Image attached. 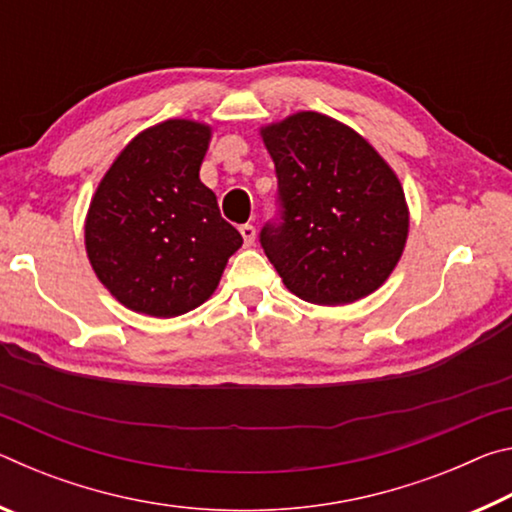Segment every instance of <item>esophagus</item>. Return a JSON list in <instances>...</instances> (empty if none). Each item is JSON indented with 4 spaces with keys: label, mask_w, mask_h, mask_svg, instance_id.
<instances>
[{
    "label": "esophagus",
    "mask_w": 512,
    "mask_h": 512,
    "mask_svg": "<svg viewBox=\"0 0 512 512\" xmlns=\"http://www.w3.org/2000/svg\"><path fill=\"white\" fill-rule=\"evenodd\" d=\"M239 232H241V237H244V244L246 246H253L255 244V225H250V223H244L239 228Z\"/></svg>",
    "instance_id": "1"
}]
</instances>
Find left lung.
I'll use <instances>...</instances> for the list:
<instances>
[{
  "mask_svg": "<svg viewBox=\"0 0 512 512\" xmlns=\"http://www.w3.org/2000/svg\"><path fill=\"white\" fill-rule=\"evenodd\" d=\"M262 137L280 219L259 241L284 287L314 305H348L379 289L409 235L395 171L359 133L320 112H296Z\"/></svg>",
  "mask_w": 512,
  "mask_h": 512,
  "instance_id": "obj_1",
  "label": "left lung"
}]
</instances>
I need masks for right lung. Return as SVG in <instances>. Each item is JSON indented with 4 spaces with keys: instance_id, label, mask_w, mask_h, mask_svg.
I'll use <instances>...</instances> for the list:
<instances>
[{
    "instance_id": "add662e5",
    "label": "right lung",
    "mask_w": 512,
    "mask_h": 512,
    "mask_svg": "<svg viewBox=\"0 0 512 512\" xmlns=\"http://www.w3.org/2000/svg\"><path fill=\"white\" fill-rule=\"evenodd\" d=\"M210 126L169 119L133 137L92 196L85 250L112 296L137 314L173 318L212 296L244 244L198 178Z\"/></svg>"
}]
</instances>
